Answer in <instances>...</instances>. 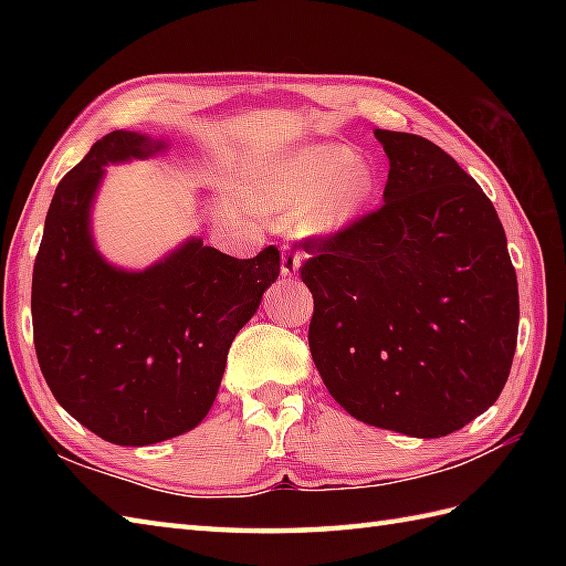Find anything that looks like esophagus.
Here are the masks:
<instances>
[{"instance_id":"obj_1","label":"esophagus","mask_w":566,"mask_h":566,"mask_svg":"<svg viewBox=\"0 0 566 566\" xmlns=\"http://www.w3.org/2000/svg\"><path fill=\"white\" fill-rule=\"evenodd\" d=\"M298 268H302V252H298L294 245H284L282 250V276H296Z\"/></svg>"}]
</instances>
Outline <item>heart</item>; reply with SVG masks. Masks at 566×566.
Instances as JSON below:
<instances>
[{
    "instance_id": "b5f03b06",
    "label": "heart",
    "mask_w": 566,
    "mask_h": 566,
    "mask_svg": "<svg viewBox=\"0 0 566 566\" xmlns=\"http://www.w3.org/2000/svg\"><path fill=\"white\" fill-rule=\"evenodd\" d=\"M258 179L270 207L314 238L345 233L379 189L377 167L345 143L284 150L260 165Z\"/></svg>"
}]
</instances>
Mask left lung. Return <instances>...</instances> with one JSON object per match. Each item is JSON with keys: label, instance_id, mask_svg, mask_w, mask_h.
Segmentation results:
<instances>
[{"label": "left lung", "instance_id": "8db88e82", "mask_svg": "<svg viewBox=\"0 0 566 566\" xmlns=\"http://www.w3.org/2000/svg\"><path fill=\"white\" fill-rule=\"evenodd\" d=\"M384 207L306 240L308 347L367 426L442 438L494 406L518 340V282L494 203L448 153L377 128Z\"/></svg>", "mask_w": 566, "mask_h": 566}]
</instances>
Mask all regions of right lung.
Here are the masks:
<instances>
[{"label": "right lung", "mask_w": 566, "mask_h": 566, "mask_svg": "<svg viewBox=\"0 0 566 566\" xmlns=\"http://www.w3.org/2000/svg\"><path fill=\"white\" fill-rule=\"evenodd\" d=\"M112 130L57 185L33 262V343L55 401L106 442L143 448L189 432L219 394L228 347L280 276V250L238 260L187 238L143 270L106 260L92 209L106 167L170 150Z\"/></svg>", "instance_id": "1"}]
</instances>
